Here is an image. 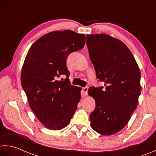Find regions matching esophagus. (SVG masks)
<instances>
[{
	"instance_id": "esophagus-1",
	"label": "esophagus",
	"mask_w": 156,
	"mask_h": 156,
	"mask_svg": "<svg viewBox=\"0 0 156 156\" xmlns=\"http://www.w3.org/2000/svg\"><path fill=\"white\" fill-rule=\"evenodd\" d=\"M87 91H88V87H83L82 89L81 90V94L83 96H85L87 94Z\"/></svg>"
}]
</instances>
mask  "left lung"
<instances>
[{
    "label": "left lung",
    "mask_w": 156,
    "mask_h": 156,
    "mask_svg": "<svg viewBox=\"0 0 156 156\" xmlns=\"http://www.w3.org/2000/svg\"><path fill=\"white\" fill-rule=\"evenodd\" d=\"M86 43L97 79L105 86L88 90L96 106L90 115L91 126L101 135H114L126 125L137 105L140 70L128 47L116 38L87 35Z\"/></svg>",
    "instance_id": "1"
}]
</instances>
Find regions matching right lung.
<instances>
[{"label":"right lung","instance_id":"obj_1","mask_svg":"<svg viewBox=\"0 0 156 156\" xmlns=\"http://www.w3.org/2000/svg\"><path fill=\"white\" fill-rule=\"evenodd\" d=\"M84 34L54 31L40 37L28 51L21 81L30 108L47 129L58 131L69 125L81 100V88L69 81L66 60L85 46ZM65 74V82L57 78Z\"/></svg>","mask_w":156,"mask_h":156}]
</instances>
